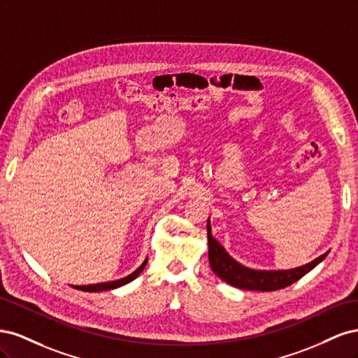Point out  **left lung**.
<instances>
[{
    "mask_svg": "<svg viewBox=\"0 0 358 358\" xmlns=\"http://www.w3.org/2000/svg\"><path fill=\"white\" fill-rule=\"evenodd\" d=\"M208 242H209V263L215 275H218L224 282L236 288L249 291H276L294 284L301 276L309 273L313 267H317L326 254L320 255L313 262L287 270H258L241 264L225 251V248L212 236L210 221L208 220Z\"/></svg>",
    "mask_w": 358,
    "mask_h": 358,
    "instance_id": "left-lung-1",
    "label": "left lung"
}]
</instances>
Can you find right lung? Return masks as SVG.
I'll return each instance as SVG.
<instances>
[{
    "label": "right lung",
    "instance_id": "right-lung-1",
    "mask_svg": "<svg viewBox=\"0 0 358 358\" xmlns=\"http://www.w3.org/2000/svg\"><path fill=\"white\" fill-rule=\"evenodd\" d=\"M148 263V258L145 259V262L142 263V266H140L138 268H136L134 272L131 275H128L122 279H116V280H110V282H100V284H91V285H71L73 288L76 289H80V291H88V292H96V291H107V289H115V288H119L122 287L128 282H131V280H134L140 273L143 272V268Z\"/></svg>",
    "mask_w": 358,
    "mask_h": 358
}]
</instances>
